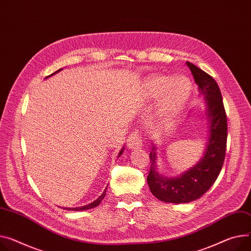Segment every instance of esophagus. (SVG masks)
I'll return each mask as SVG.
<instances>
[{
    "label": "esophagus",
    "instance_id": "esophagus-1",
    "mask_svg": "<svg viewBox=\"0 0 251 251\" xmlns=\"http://www.w3.org/2000/svg\"><path fill=\"white\" fill-rule=\"evenodd\" d=\"M126 142H127L128 149H132V150L141 148L143 146L142 138L138 131H132L131 133H129Z\"/></svg>",
    "mask_w": 251,
    "mask_h": 251
}]
</instances>
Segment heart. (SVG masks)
I'll use <instances>...</instances> for the list:
<instances>
[{
	"mask_svg": "<svg viewBox=\"0 0 251 251\" xmlns=\"http://www.w3.org/2000/svg\"><path fill=\"white\" fill-rule=\"evenodd\" d=\"M193 91L190 79L180 75L172 79L166 75L150 76L144 81L143 92L146 99H156L164 93L161 114L165 119L179 115L189 102Z\"/></svg>",
	"mask_w": 251,
	"mask_h": 251,
	"instance_id": "heart-1",
	"label": "heart"
}]
</instances>
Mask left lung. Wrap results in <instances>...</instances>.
<instances>
[{
	"label": "left lung",
	"mask_w": 251,
	"mask_h": 251,
	"mask_svg": "<svg viewBox=\"0 0 251 251\" xmlns=\"http://www.w3.org/2000/svg\"><path fill=\"white\" fill-rule=\"evenodd\" d=\"M205 103L203 120L207 142L200 160L175 177H167L158 166V145L151 141V169L147 178L151 194L166 203H189L202 197L219 176L226 151L227 121L218 84L196 65L186 62Z\"/></svg>",
	"instance_id": "8db88e82"
}]
</instances>
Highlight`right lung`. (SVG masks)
Here are the masks:
<instances>
[{"instance_id":"right-lung-1","label":"right lung","mask_w":251,"mask_h":251,"mask_svg":"<svg viewBox=\"0 0 251 251\" xmlns=\"http://www.w3.org/2000/svg\"><path fill=\"white\" fill-rule=\"evenodd\" d=\"M62 70V68H60L59 70H57V71H55L54 73H52L51 75H49V76H47L45 79H47L48 77H51L52 75H54V74H56V73H58L59 71H61ZM124 151H125V146H123V149L121 150V151H120V153L118 155V158H120L122 155H123V152H124ZM107 187L108 186H106V188L104 189V191L102 192V194L96 199V200H94L93 202H91V203H89V204H87V205H84V206H81V207H73V208H62V209H65V210H70V211H82V210H88V209H92V208H95V207H98L100 204V202L102 201V199L105 197V194H106V189H107Z\"/></svg>"}]
</instances>
